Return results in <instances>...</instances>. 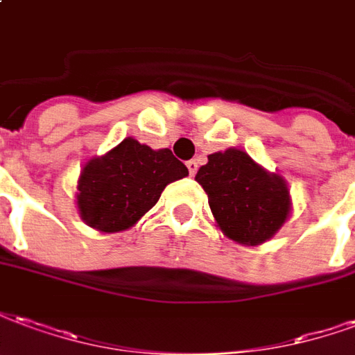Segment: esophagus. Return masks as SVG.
Returning a JSON list of instances; mask_svg holds the SVG:
<instances>
[{"label":"esophagus","mask_w":355,"mask_h":355,"mask_svg":"<svg viewBox=\"0 0 355 355\" xmlns=\"http://www.w3.org/2000/svg\"><path fill=\"white\" fill-rule=\"evenodd\" d=\"M187 168H189V174L195 175L196 170H198V162H196V160H189Z\"/></svg>","instance_id":"obj_1"}]
</instances>
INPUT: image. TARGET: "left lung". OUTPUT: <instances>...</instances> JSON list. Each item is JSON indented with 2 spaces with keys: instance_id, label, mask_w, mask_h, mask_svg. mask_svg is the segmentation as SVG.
Here are the masks:
<instances>
[{
  "instance_id": "1",
  "label": "left lung",
  "mask_w": 355,
  "mask_h": 355,
  "mask_svg": "<svg viewBox=\"0 0 355 355\" xmlns=\"http://www.w3.org/2000/svg\"><path fill=\"white\" fill-rule=\"evenodd\" d=\"M195 180L208 195L217 227L238 244L270 240L291 211L286 180L266 172L240 149L209 155Z\"/></svg>"
}]
</instances>
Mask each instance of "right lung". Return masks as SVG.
Wrapping results in <instances>:
<instances>
[{
    "mask_svg": "<svg viewBox=\"0 0 355 355\" xmlns=\"http://www.w3.org/2000/svg\"><path fill=\"white\" fill-rule=\"evenodd\" d=\"M189 175L170 149L155 151L124 138L103 157L90 159L77 181V208L85 223L100 232L130 229L159 202L168 183Z\"/></svg>",
    "mask_w": 355,
    "mask_h": 355,
    "instance_id": "1",
    "label": "right lung"
}]
</instances>
